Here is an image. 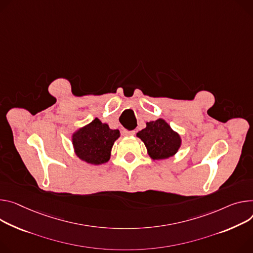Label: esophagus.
Listing matches in <instances>:
<instances>
[{
	"label": "esophagus",
	"instance_id": "34e87169",
	"mask_svg": "<svg viewBox=\"0 0 253 253\" xmlns=\"http://www.w3.org/2000/svg\"><path fill=\"white\" fill-rule=\"evenodd\" d=\"M135 134V131L134 130H131V131H129V130H123V135H125V136H132V135H134Z\"/></svg>",
	"mask_w": 253,
	"mask_h": 253
}]
</instances>
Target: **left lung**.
<instances>
[{
  "instance_id": "obj_1",
  "label": "left lung",
  "mask_w": 253,
  "mask_h": 253,
  "mask_svg": "<svg viewBox=\"0 0 253 253\" xmlns=\"http://www.w3.org/2000/svg\"><path fill=\"white\" fill-rule=\"evenodd\" d=\"M144 142L152 159H165L176 153L180 146V137L163 119L147 122L146 128L137 133Z\"/></svg>"
}]
</instances>
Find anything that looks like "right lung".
Returning <instances> with one entry per match:
<instances>
[{
  "instance_id": "right-lung-1",
  "label": "right lung",
  "mask_w": 253,
  "mask_h": 253,
  "mask_svg": "<svg viewBox=\"0 0 253 253\" xmlns=\"http://www.w3.org/2000/svg\"><path fill=\"white\" fill-rule=\"evenodd\" d=\"M120 136L119 130H112L98 118L73 136L77 155L91 165H102L110 159L112 146Z\"/></svg>"
}]
</instances>
